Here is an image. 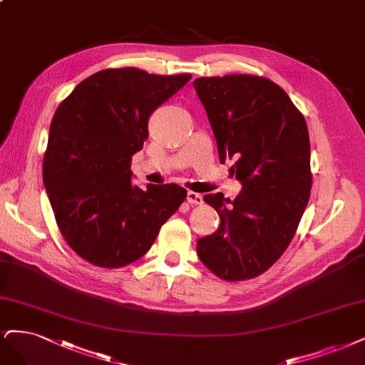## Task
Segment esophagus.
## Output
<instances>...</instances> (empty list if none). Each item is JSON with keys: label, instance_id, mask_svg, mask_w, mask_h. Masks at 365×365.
Here are the masks:
<instances>
[{"label": "esophagus", "instance_id": "34e87169", "mask_svg": "<svg viewBox=\"0 0 365 365\" xmlns=\"http://www.w3.org/2000/svg\"><path fill=\"white\" fill-rule=\"evenodd\" d=\"M187 202L192 204V205H200L204 202L202 196H200L199 193H195V192H188L187 193Z\"/></svg>", "mask_w": 365, "mask_h": 365}]
</instances>
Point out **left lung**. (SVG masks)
I'll use <instances>...</instances> for the list:
<instances>
[{
    "label": "left lung",
    "instance_id": "obj_1",
    "mask_svg": "<svg viewBox=\"0 0 365 365\" xmlns=\"http://www.w3.org/2000/svg\"><path fill=\"white\" fill-rule=\"evenodd\" d=\"M217 140L219 160L237 158L243 184L234 200H204L219 212V230L197 240L199 259L223 281L269 270L292 243L311 195V149L302 113L281 87L258 75L193 81Z\"/></svg>",
    "mask_w": 365,
    "mask_h": 365
}]
</instances>
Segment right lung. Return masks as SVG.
Returning a JSON list of instances; mask_svg holds the SVG:
<instances>
[{
    "label": "right lung",
    "instance_id": "obj_1",
    "mask_svg": "<svg viewBox=\"0 0 365 365\" xmlns=\"http://www.w3.org/2000/svg\"><path fill=\"white\" fill-rule=\"evenodd\" d=\"M190 78L104 69L57 107L43 184L65 242L93 266L119 269L142 258L187 197L177 184L134 185L131 160L148 139L150 113Z\"/></svg>",
    "mask_w": 365,
    "mask_h": 365
}]
</instances>
